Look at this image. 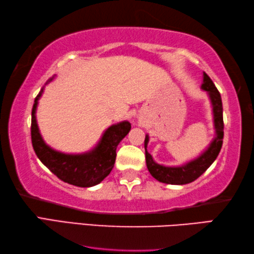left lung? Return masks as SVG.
<instances>
[{
    "label": "left lung",
    "mask_w": 254,
    "mask_h": 254,
    "mask_svg": "<svg viewBox=\"0 0 254 254\" xmlns=\"http://www.w3.org/2000/svg\"><path fill=\"white\" fill-rule=\"evenodd\" d=\"M201 90L206 91L208 95L211 110H213V123L215 129V137L211 140L208 147H206L201 154L196 159H192L177 166H168L159 164L153 160V156L147 152V144L149 142V136H145V157H146V165L149 173L157 181L166 185H187L198 179L206 171L209 166L214 163L216 157L218 156L223 145L224 137V122H223V105L222 98L218 90L216 89L210 77L203 72Z\"/></svg>",
    "instance_id": "left-lung-1"
}]
</instances>
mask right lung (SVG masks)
<instances>
[{
  "mask_svg": "<svg viewBox=\"0 0 254 254\" xmlns=\"http://www.w3.org/2000/svg\"><path fill=\"white\" fill-rule=\"evenodd\" d=\"M53 76L46 82L54 80ZM44 89L35 99L31 112V142L36 155L41 163L47 166L55 176L68 185L89 188L99 185L109 176L116 161V149L130 130V123L127 120L111 125L103 131L101 138L93 148L78 154H69L56 151L46 144L37 124L36 111Z\"/></svg>",
  "mask_w": 254,
  "mask_h": 254,
  "instance_id": "add662e5",
  "label": "right lung"
}]
</instances>
